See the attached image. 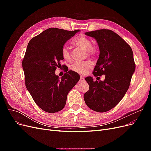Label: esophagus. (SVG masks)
<instances>
[{
    "instance_id": "esophagus-1",
    "label": "esophagus",
    "mask_w": 151,
    "mask_h": 151,
    "mask_svg": "<svg viewBox=\"0 0 151 151\" xmlns=\"http://www.w3.org/2000/svg\"><path fill=\"white\" fill-rule=\"evenodd\" d=\"M84 77H83V76H81V77H80V81H79L80 83H81V82L84 81Z\"/></svg>"
}]
</instances>
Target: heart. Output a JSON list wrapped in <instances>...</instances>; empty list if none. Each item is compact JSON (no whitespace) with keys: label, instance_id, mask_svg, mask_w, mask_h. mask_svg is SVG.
I'll list each match as a JSON object with an SVG mask.
<instances>
[{"label":"heart","instance_id":"obj_1","mask_svg":"<svg viewBox=\"0 0 151 151\" xmlns=\"http://www.w3.org/2000/svg\"><path fill=\"white\" fill-rule=\"evenodd\" d=\"M72 43L75 47H79L86 50L87 55L94 57L97 53V48L92 45L91 40L84 35H79L72 40ZM61 54L63 58L66 61L70 60V50L65 46H63L61 50ZM93 63L91 61L77 62L70 66L72 71L80 75H86L90 68L92 67Z\"/></svg>","mask_w":151,"mask_h":151}]
</instances>
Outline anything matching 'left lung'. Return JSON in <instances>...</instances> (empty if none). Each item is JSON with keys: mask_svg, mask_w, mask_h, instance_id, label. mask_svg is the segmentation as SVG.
Returning a JSON list of instances; mask_svg holds the SVG:
<instances>
[{"mask_svg": "<svg viewBox=\"0 0 151 151\" xmlns=\"http://www.w3.org/2000/svg\"><path fill=\"white\" fill-rule=\"evenodd\" d=\"M96 40L99 55L93 74L105 75L104 81L86 77L89 89L84 95L87 106L103 113L113 108L129 89L135 69L133 52L130 45L115 32L102 29L85 33Z\"/></svg>", "mask_w": 151, "mask_h": 151, "instance_id": "1", "label": "left lung"}]
</instances>
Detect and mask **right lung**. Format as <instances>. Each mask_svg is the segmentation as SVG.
<instances>
[{
	"instance_id": "1",
	"label": "right lung",
	"mask_w": 151,
	"mask_h": 151,
	"mask_svg": "<svg viewBox=\"0 0 151 151\" xmlns=\"http://www.w3.org/2000/svg\"><path fill=\"white\" fill-rule=\"evenodd\" d=\"M79 29L49 28L32 38L22 59L25 85L36 104L48 113L64 108L68 92L79 81V75L68 71L60 79L55 74L63 58L61 50ZM68 70H67V71Z\"/></svg>"
}]
</instances>
